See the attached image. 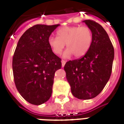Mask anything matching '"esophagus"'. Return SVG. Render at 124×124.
<instances>
[{
	"instance_id": "obj_1",
	"label": "esophagus",
	"mask_w": 124,
	"mask_h": 124,
	"mask_svg": "<svg viewBox=\"0 0 124 124\" xmlns=\"http://www.w3.org/2000/svg\"><path fill=\"white\" fill-rule=\"evenodd\" d=\"M66 61H65V60H62V67H64V65H65V64H66Z\"/></svg>"
}]
</instances>
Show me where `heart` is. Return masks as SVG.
Wrapping results in <instances>:
<instances>
[{"label":"heart","instance_id":"obj_1","mask_svg":"<svg viewBox=\"0 0 124 124\" xmlns=\"http://www.w3.org/2000/svg\"><path fill=\"white\" fill-rule=\"evenodd\" d=\"M57 37L51 36L48 44L54 54L60 55L66 44L67 50L63 56L69 58L73 54L76 58L84 56L92 42V32L87 26H65L56 32Z\"/></svg>","mask_w":124,"mask_h":124}]
</instances>
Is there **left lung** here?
Listing matches in <instances>:
<instances>
[{
	"instance_id": "obj_1",
	"label": "left lung",
	"mask_w": 124,
	"mask_h": 124,
	"mask_svg": "<svg viewBox=\"0 0 124 124\" xmlns=\"http://www.w3.org/2000/svg\"><path fill=\"white\" fill-rule=\"evenodd\" d=\"M83 22L92 32L91 46L81 58L66 62L64 70L73 96L80 100H90L98 96L109 80L114 49L100 24L91 20Z\"/></svg>"
}]
</instances>
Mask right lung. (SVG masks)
I'll return each mask as SVG.
<instances>
[{
    "label": "right lung",
    "instance_id": "add662e5",
    "mask_svg": "<svg viewBox=\"0 0 124 124\" xmlns=\"http://www.w3.org/2000/svg\"><path fill=\"white\" fill-rule=\"evenodd\" d=\"M58 26H33L18 42L12 58L14 80L18 92L30 104L40 105L51 97L54 74L62 63L49 46L48 38Z\"/></svg>",
    "mask_w": 124,
    "mask_h": 124
}]
</instances>
